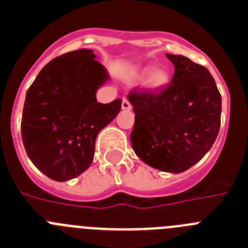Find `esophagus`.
<instances>
[{
    "label": "esophagus",
    "mask_w": 248,
    "mask_h": 248,
    "mask_svg": "<svg viewBox=\"0 0 248 248\" xmlns=\"http://www.w3.org/2000/svg\"><path fill=\"white\" fill-rule=\"evenodd\" d=\"M122 109L123 110H131V104L126 98H123L122 100Z\"/></svg>",
    "instance_id": "34e87169"
}]
</instances>
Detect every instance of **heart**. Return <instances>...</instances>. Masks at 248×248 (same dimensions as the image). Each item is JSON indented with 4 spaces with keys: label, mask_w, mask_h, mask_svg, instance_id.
Here are the masks:
<instances>
[{
    "label": "heart",
    "mask_w": 248,
    "mask_h": 248,
    "mask_svg": "<svg viewBox=\"0 0 248 248\" xmlns=\"http://www.w3.org/2000/svg\"><path fill=\"white\" fill-rule=\"evenodd\" d=\"M145 75L147 77L144 79V85L149 91H160L165 88L171 79L170 72L164 67H156L153 69H150V67L138 68L131 72L130 78L133 80H139Z\"/></svg>",
    "instance_id": "obj_1"
}]
</instances>
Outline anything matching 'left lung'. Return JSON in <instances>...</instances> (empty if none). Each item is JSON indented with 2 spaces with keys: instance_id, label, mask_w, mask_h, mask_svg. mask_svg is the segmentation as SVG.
<instances>
[{
  "instance_id": "1",
  "label": "left lung",
  "mask_w": 248,
  "mask_h": 248,
  "mask_svg": "<svg viewBox=\"0 0 248 248\" xmlns=\"http://www.w3.org/2000/svg\"><path fill=\"white\" fill-rule=\"evenodd\" d=\"M175 67L159 92H131L135 114L131 146L151 168L179 174L199 163L214 145L221 123V95L203 65L166 54Z\"/></svg>"
}]
</instances>
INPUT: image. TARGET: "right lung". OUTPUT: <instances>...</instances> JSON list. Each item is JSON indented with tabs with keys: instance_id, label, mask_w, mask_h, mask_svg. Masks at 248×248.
Returning a JSON list of instances; mask_svg holds the SVG:
<instances>
[{
	"instance_id": "add662e5",
	"label": "right lung",
	"mask_w": 248,
	"mask_h": 248,
	"mask_svg": "<svg viewBox=\"0 0 248 248\" xmlns=\"http://www.w3.org/2000/svg\"><path fill=\"white\" fill-rule=\"evenodd\" d=\"M95 58L82 48L52 59L26 94L22 141L33 165L52 180H72L91 166L98 133L122 108V99L97 102L109 74Z\"/></svg>"
}]
</instances>
